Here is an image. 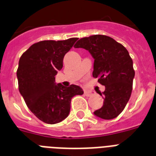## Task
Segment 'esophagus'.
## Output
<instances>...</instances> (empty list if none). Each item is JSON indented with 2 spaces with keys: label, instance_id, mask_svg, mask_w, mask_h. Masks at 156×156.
Segmentation results:
<instances>
[{
  "label": "esophagus",
  "instance_id": "34e87169",
  "mask_svg": "<svg viewBox=\"0 0 156 156\" xmlns=\"http://www.w3.org/2000/svg\"><path fill=\"white\" fill-rule=\"evenodd\" d=\"M84 94L86 96H87V97H90V96L94 95V92H92V91L85 90L84 91Z\"/></svg>",
  "mask_w": 156,
  "mask_h": 156
}]
</instances>
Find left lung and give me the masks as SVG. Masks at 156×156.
<instances>
[{"mask_svg": "<svg viewBox=\"0 0 156 156\" xmlns=\"http://www.w3.org/2000/svg\"><path fill=\"white\" fill-rule=\"evenodd\" d=\"M74 47L89 51L94 59L93 77L105 86L104 92L99 94L103 105L94 114L102 119H115L123 111L132 91L135 70L127 49L105 35L82 37Z\"/></svg>", "mask_w": 156, "mask_h": 156, "instance_id": "left-lung-1", "label": "left lung"}]
</instances>
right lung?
Returning <instances> with one entry per match:
<instances>
[{
  "label": "right lung",
  "mask_w": 156,
  "mask_h": 156,
  "mask_svg": "<svg viewBox=\"0 0 156 156\" xmlns=\"http://www.w3.org/2000/svg\"><path fill=\"white\" fill-rule=\"evenodd\" d=\"M77 40L72 37L39 41L20 58L16 71L19 91L31 112L45 123L55 124L65 119L69 114L72 98L83 94L78 86L65 87L55 82L65 54Z\"/></svg>",
  "instance_id": "right-lung-1"
}]
</instances>
